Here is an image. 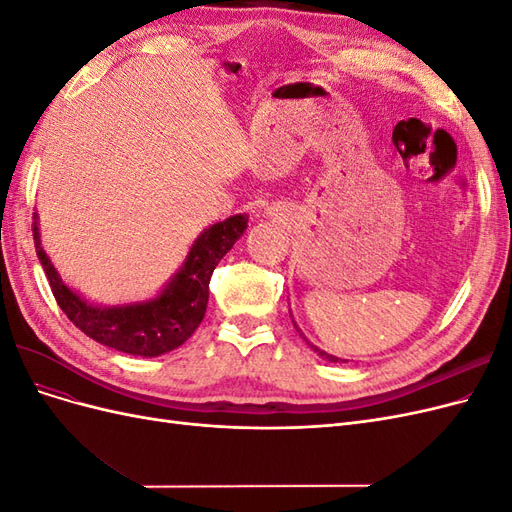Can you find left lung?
<instances>
[{
    "label": "left lung",
    "mask_w": 512,
    "mask_h": 512,
    "mask_svg": "<svg viewBox=\"0 0 512 512\" xmlns=\"http://www.w3.org/2000/svg\"><path fill=\"white\" fill-rule=\"evenodd\" d=\"M292 324H294V329H297V331H299V335H301V337L305 339V344H307L309 348H312L314 352H318V356H322V359H327V361H331V363H339V361H342V359H337V356H333V354H327V352H324V350H320L318 346H314V344H312V342H309V339H307V337H305V335L301 333V329L297 327V322H294V320H292ZM344 363H346V361H344Z\"/></svg>",
    "instance_id": "obj_1"
}]
</instances>
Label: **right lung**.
Listing matches in <instances>:
<instances>
[{
  "instance_id": "obj_1",
  "label": "right lung",
  "mask_w": 512,
  "mask_h": 512,
  "mask_svg": "<svg viewBox=\"0 0 512 512\" xmlns=\"http://www.w3.org/2000/svg\"><path fill=\"white\" fill-rule=\"evenodd\" d=\"M247 228L239 213L200 232L188 258L164 290L149 301L102 307L85 301L61 282L51 258L40 245L38 213H34V243L53 297L64 314L87 337L134 356H160L179 348L203 322L209 301L211 273Z\"/></svg>"
}]
</instances>
